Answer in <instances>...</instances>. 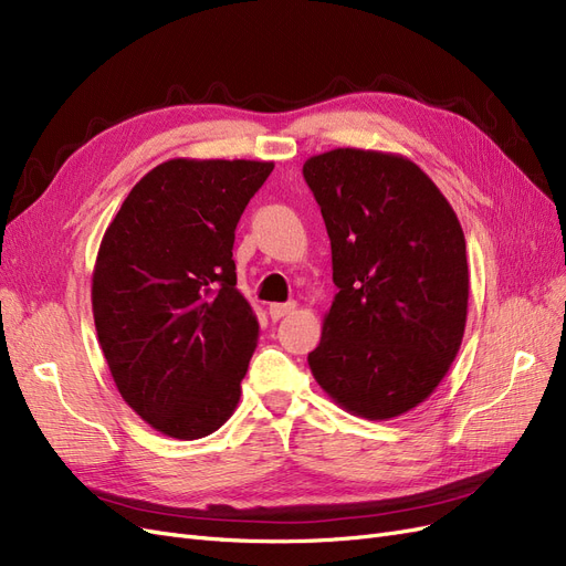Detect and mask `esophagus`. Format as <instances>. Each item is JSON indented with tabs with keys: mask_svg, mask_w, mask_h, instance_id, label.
I'll return each instance as SVG.
<instances>
[{
	"mask_svg": "<svg viewBox=\"0 0 566 566\" xmlns=\"http://www.w3.org/2000/svg\"><path fill=\"white\" fill-rule=\"evenodd\" d=\"M295 310H297L295 302H276V304H269V316L273 321H279V318H283L287 314H293Z\"/></svg>",
	"mask_w": 566,
	"mask_h": 566,
	"instance_id": "34e87169",
	"label": "esophagus"
}]
</instances>
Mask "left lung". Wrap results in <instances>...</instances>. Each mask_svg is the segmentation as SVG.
Wrapping results in <instances>:
<instances>
[{"instance_id":"1","label":"left lung","mask_w":566,"mask_h":566,"mask_svg":"<svg viewBox=\"0 0 566 566\" xmlns=\"http://www.w3.org/2000/svg\"><path fill=\"white\" fill-rule=\"evenodd\" d=\"M337 295L310 368L349 413L389 420L449 373L468 321L465 233L422 169L397 153L335 148L304 163Z\"/></svg>"}]
</instances>
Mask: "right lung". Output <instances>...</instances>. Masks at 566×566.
Instances as JSON below:
<instances>
[{
  "mask_svg": "<svg viewBox=\"0 0 566 566\" xmlns=\"http://www.w3.org/2000/svg\"><path fill=\"white\" fill-rule=\"evenodd\" d=\"M260 160H167L108 224L92 310L117 391L153 430L208 437L241 399L260 323L235 287V227L271 175Z\"/></svg>",
  "mask_w": 566,
  "mask_h": 566,
  "instance_id": "add662e5",
  "label": "right lung"
}]
</instances>
